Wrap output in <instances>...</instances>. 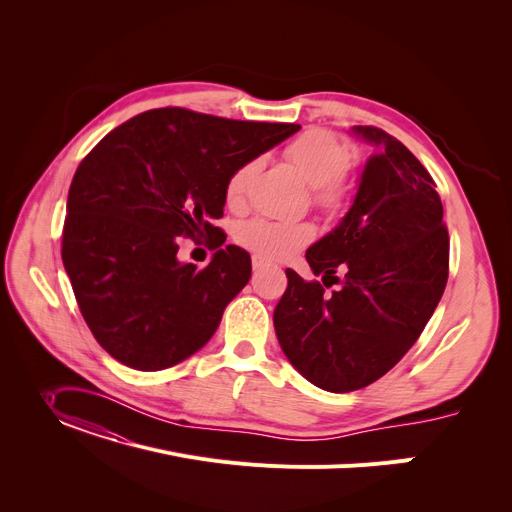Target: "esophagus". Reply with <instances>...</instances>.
<instances>
[{"label": "esophagus", "instance_id": "obj_1", "mask_svg": "<svg viewBox=\"0 0 512 512\" xmlns=\"http://www.w3.org/2000/svg\"><path fill=\"white\" fill-rule=\"evenodd\" d=\"M272 263L267 261V259H263V257H259V255H253V270L257 272V270H263V267H270Z\"/></svg>", "mask_w": 512, "mask_h": 512}]
</instances>
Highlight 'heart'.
<instances>
[{"instance_id": "obj_1", "label": "heart", "mask_w": 512, "mask_h": 512, "mask_svg": "<svg viewBox=\"0 0 512 512\" xmlns=\"http://www.w3.org/2000/svg\"><path fill=\"white\" fill-rule=\"evenodd\" d=\"M284 155L303 180L313 186V199L317 205L326 209L340 207L346 195L342 172L348 166V151L336 137L321 128L305 130L284 149ZM257 168L259 159H251L230 174L224 188L228 205L236 207L242 203ZM313 234V226L307 222L251 218L238 224L234 238L238 245L263 259H288L309 245Z\"/></svg>"}]
</instances>
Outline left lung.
<instances>
[{"instance_id":"8db88e82","label":"left lung","mask_w":512,"mask_h":512,"mask_svg":"<svg viewBox=\"0 0 512 512\" xmlns=\"http://www.w3.org/2000/svg\"><path fill=\"white\" fill-rule=\"evenodd\" d=\"M375 149L351 209L305 253L321 282L286 270L274 311L278 342L313 386L353 392L380 380L421 336L448 280V230L436 182L421 161L375 126H353ZM330 277L333 282L328 283Z\"/></svg>"}]
</instances>
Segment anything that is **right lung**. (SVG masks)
<instances>
[{
  "label": "right lung",
  "mask_w": 512,
  "mask_h": 512,
  "mask_svg": "<svg viewBox=\"0 0 512 512\" xmlns=\"http://www.w3.org/2000/svg\"><path fill=\"white\" fill-rule=\"evenodd\" d=\"M299 124L242 122L164 107L105 134L72 178L62 261L97 342L139 371L203 348L247 286L251 257L209 224L224 215L234 170ZM208 232L207 268L182 264L177 236Z\"/></svg>",
  "instance_id": "add662e5"
}]
</instances>
